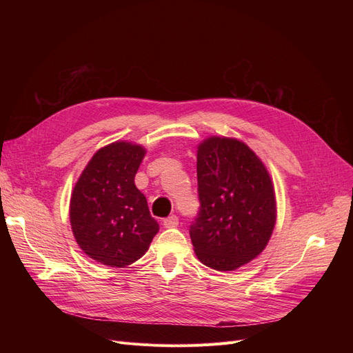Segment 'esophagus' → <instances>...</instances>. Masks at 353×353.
<instances>
[{
	"mask_svg": "<svg viewBox=\"0 0 353 353\" xmlns=\"http://www.w3.org/2000/svg\"><path fill=\"white\" fill-rule=\"evenodd\" d=\"M163 225H164V228H167V229L177 228V225H179V217H177L176 214H172V216H169V217L163 220Z\"/></svg>",
	"mask_w": 353,
	"mask_h": 353,
	"instance_id": "esophagus-1",
	"label": "esophagus"
}]
</instances>
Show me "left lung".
Returning <instances> with one entry per match:
<instances>
[{"label": "left lung", "mask_w": 353, "mask_h": 353, "mask_svg": "<svg viewBox=\"0 0 353 353\" xmlns=\"http://www.w3.org/2000/svg\"><path fill=\"white\" fill-rule=\"evenodd\" d=\"M197 192L190 239L203 265L236 270L263 252L276 223V197L269 172L249 145L216 136L200 143Z\"/></svg>", "instance_id": "1"}]
</instances>
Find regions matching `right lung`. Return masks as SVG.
Returning a JSON list of instances; mask_svg holds the SVG:
<instances>
[{
  "label": "right lung",
  "instance_id": "obj_1",
  "mask_svg": "<svg viewBox=\"0 0 353 353\" xmlns=\"http://www.w3.org/2000/svg\"><path fill=\"white\" fill-rule=\"evenodd\" d=\"M145 148L111 143L91 157L74 186L70 223L81 250L101 265L125 268L148 250L159 232L134 176Z\"/></svg>",
  "mask_w": 353,
  "mask_h": 353
}]
</instances>
